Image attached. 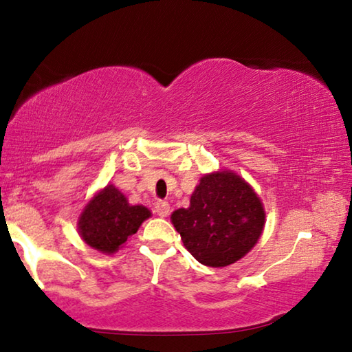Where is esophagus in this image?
I'll return each mask as SVG.
<instances>
[{"label":"esophagus","mask_w":352,"mask_h":352,"mask_svg":"<svg viewBox=\"0 0 352 352\" xmlns=\"http://www.w3.org/2000/svg\"><path fill=\"white\" fill-rule=\"evenodd\" d=\"M169 211H170V206L166 200H158L157 204H155V212H157L160 217H168Z\"/></svg>","instance_id":"obj_1"}]
</instances>
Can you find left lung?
Instances as JSON below:
<instances>
[{"label": "left lung", "instance_id": "obj_1", "mask_svg": "<svg viewBox=\"0 0 352 352\" xmlns=\"http://www.w3.org/2000/svg\"><path fill=\"white\" fill-rule=\"evenodd\" d=\"M170 219L184 247L200 264L225 267L254 247L265 212L250 184L223 170L201 178L189 208L174 211Z\"/></svg>", "mask_w": 352, "mask_h": 352}]
</instances>
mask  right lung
I'll use <instances>...</instances> for the list:
<instances>
[{"instance_id":"1","label":"right lung","mask_w":352,"mask_h":352,"mask_svg":"<svg viewBox=\"0 0 352 352\" xmlns=\"http://www.w3.org/2000/svg\"><path fill=\"white\" fill-rule=\"evenodd\" d=\"M151 211L140 205H129L115 186H107L90 200L79 219V233L88 245L102 253H115Z\"/></svg>"}]
</instances>
